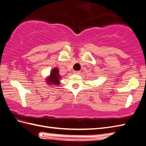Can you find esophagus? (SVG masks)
<instances>
[{"mask_svg": "<svg viewBox=\"0 0 146 146\" xmlns=\"http://www.w3.org/2000/svg\"><path fill=\"white\" fill-rule=\"evenodd\" d=\"M74 73L77 74V75H79V74L80 73V71H74Z\"/></svg>", "mask_w": 146, "mask_h": 146, "instance_id": "34e87169", "label": "esophagus"}]
</instances>
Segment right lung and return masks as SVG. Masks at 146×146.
Wrapping results in <instances>:
<instances>
[{
  "mask_svg": "<svg viewBox=\"0 0 146 146\" xmlns=\"http://www.w3.org/2000/svg\"><path fill=\"white\" fill-rule=\"evenodd\" d=\"M62 77L59 74V69L58 68H52L50 71V75L47 76L46 78V82L48 85H50V86H52L51 85L58 86L60 84V80Z\"/></svg>",
  "mask_w": 146,
  "mask_h": 146,
  "instance_id": "add662e5",
  "label": "right lung"
}]
</instances>
